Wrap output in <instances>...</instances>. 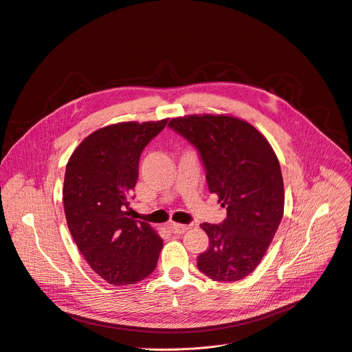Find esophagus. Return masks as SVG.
<instances>
[{"mask_svg":"<svg viewBox=\"0 0 352 352\" xmlns=\"http://www.w3.org/2000/svg\"><path fill=\"white\" fill-rule=\"evenodd\" d=\"M190 229L188 225H182V223H170V230L174 233V235H182L184 232Z\"/></svg>","mask_w":352,"mask_h":352,"instance_id":"34e87169","label":"esophagus"}]
</instances>
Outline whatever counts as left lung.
<instances>
[{
    "instance_id": "left-lung-1",
    "label": "left lung",
    "mask_w": 352,
    "mask_h": 352,
    "mask_svg": "<svg viewBox=\"0 0 352 352\" xmlns=\"http://www.w3.org/2000/svg\"><path fill=\"white\" fill-rule=\"evenodd\" d=\"M168 127L197 148L208 188L226 208L223 222L201 225L209 248L198 256V269L217 282H238L261 263L283 218L278 160L267 140L236 117L194 114Z\"/></svg>"
}]
</instances>
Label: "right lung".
<instances>
[{"label": "right lung", "instance_id": "obj_1", "mask_svg": "<svg viewBox=\"0 0 352 352\" xmlns=\"http://www.w3.org/2000/svg\"><path fill=\"white\" fill-rule=\"evenodd\" d=\"M167 123L103 127L67 161L62 192L67 228L89 266L110 285H134L155 270L162 239L130 217V201L140 155Z\"/></svg>", "mask_w": 352, "mask_h": 352}]
</instances>
